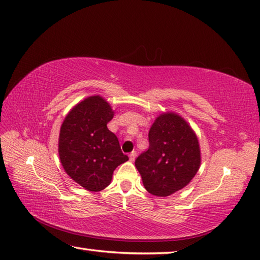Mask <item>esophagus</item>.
<instances>
[{"mask_svg": "<svg viewBox=\"0 0 260 260\" xmlns=\"http://www.w3.org/2000/svg\"><path fill=\"white\" fill-rule=\"evenodd\" d=\"M136 156H137V153H136V151H132V153H130V155H129V158H130V160H131V161H134V160H135V158H136Z\"/></svg>", "mask_w": 260, "mask_h": 260, "instance_id": "esophagus-1", "label": "esophagus"}]
</instances>
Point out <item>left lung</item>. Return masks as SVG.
I'll list each match as a JSON object with an SVG mask.
<instances>
[{"label": "left lung", "mask_w": 260, "mask_h": 260, "mask_svg": "<svg viewBox=\"0 0 260 260\" xmlns=\"http://www.w3.org/2000/svg\"><path fill=\"white\" fill-rule=\"evenodd\" d=\"M149 148L135 164L149 193L166 197L184 188L200 165L198 139L182 117L160 114L148 134Z\"/></svg>", "instance_id": "left-lung-1"}]
</instances>
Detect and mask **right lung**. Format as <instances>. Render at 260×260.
I'll list each match as a JSON object with an SVG mask.
<instances>
[{
	"label": "right lung",
	"instance_id": "add662e5",
	"mask_svg": "<svg viewBox=\"0 0 260 260\" xmlns=\"http://www.w3.org/2000/svg\"><path fill=\"white\" fill-rule=\"evenodd\" d=\"M113 115L104 99L91 96L73 107L61 126L58 155L63 169L89 191L105 189L114 170L129 159L117 137L107 129Z\"/></svg>",
	"mask_w": 260,
	"mask_h": 260
}]
</instances>
